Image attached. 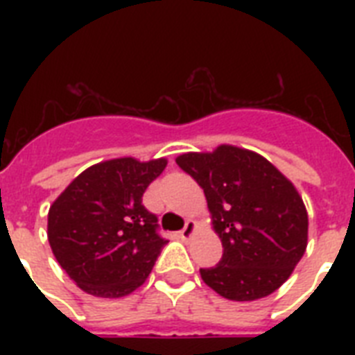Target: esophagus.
<instances>
[{
    "label": "esophagus",
    "mask_w": 355,
    "mask_h": 355,
    "mask_svg": "<svg viewBox=\"0 0 355 355\" xmlns=\"http://www.w3.org/2000/svg\"><path fill=\"white\" fill-rule=\"evenodd\" d=\"M195 230H197V223L189 219V221H186V227H184L182 230H180V237L188 241V239H191V237H193Z\"/></svg>",
    "instance_id": "1"
}]
</instances>
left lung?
Masks as SVG:
<instances>
[{"label":"left lung","instance_id":"left-lung-1","mask_svg":"<svg viewBox=\"0 0 355 355\" xmlns=\"http://www.w3.org/2000/svg\"><path fill=\"white\" fill-rule=\"evenodd\" d=\"M177 164L205 189L219 265L200 278L221 297L250 302L275 293L308 247V211L297 188L267 158L236 145L184 153Z\"/></svg>","mask_w":355,"mask_h":355}]
</instances>
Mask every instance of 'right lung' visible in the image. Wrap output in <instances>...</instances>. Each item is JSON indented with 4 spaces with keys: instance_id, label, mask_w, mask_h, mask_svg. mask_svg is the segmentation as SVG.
Here are the masks:
<instances>
[{
    "instance_id": "add662e5",
    "label": "right lung",
    "mask_w": 355,
    "mask_h": 355,
    "mask_svg": "<svg viewBox=\"0 0 355 355\" xmlns=\"http://www.w3.org/2000/svg\"><path fill=\"white\" fill-rule=\"evenodd\" d=\"M166 166V158L99 162L55 199L47 239L60 267L85 293L119 298L147 280L167 241L141 197Z\"/></svg>"
}]
</instances>
